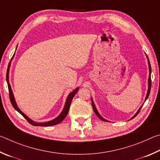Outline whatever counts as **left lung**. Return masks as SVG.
I'll use <instances>...</instances> for the list:
<instances>
[{"mask_svg":"<svg viewBox=\"0 0 160 160\" xmlns=\"http://www.w3.org/2000/svg\"><path fill=\"white\" fill-rule=\"evenodd\" d=\"M147 58H148V57H147ZM148 65H149V72H150V74H149V78H148V93H147L146 98H145V101L148 99V96H149L150 93V89H151V66H150V62H149V60H148ZM91 102H92V107H93V109L94 112L96 113V115H97L98 117V118H100V119L102 120V121H104V122H108V120L105 119L104 118H102V117L101 116H100V114L98 113V112L97 109L96 108V106H95V105H94V102H93V99H92V100H91ZM142 105L141 106V108H139V110H138V112H136V114H135V115H134L133 117H131V119H133L134 117H135L136 116H137V114H138L139 113V112H140V110H141V109L142 108Z\"/></svg>","mask_w":160,"mask_h":160,"instance_id":"obj_1","label":"left lung"}]
</instances>
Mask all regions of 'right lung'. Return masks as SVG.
<instances>
[{"label":"right lung","instance_id":"obj_1","mask_svg":"<svg viewBox=\"0 0 160 160\" xmlns=\"http://www.w3.org/2000/svg\"><path fill=\"white\" fill-rule=\"evenodd\" d=\"M10 62L9 63V65H8V68L7 70V74H6V80H7V83H8V90H9V96H10V102L12 103V105L13 106V108L15 109V110L18 112L19 113H20L22 116H23L25 119L27 120V122L29 123L30 124H32L33 126H36V127H38V126H41V127H50V126H54L56 124H58L59 123H60L61 122H62V120L65 118L66 116L68 114V112L69 110V107L70 105H71L72 100L74 98V95L77 93V91H78V88H76L75 90L73 91L71 93H69V95L67 97V98L66 100V102L65 105H64V107L63 108V110L62 111V112L60 114L58 117H56L55 119L51 120V121L47 122H41V123H38V122H35L32 121V119H29L26 114H24L22 112L19 110V108H18V106L17 105V103L15 102V98H14L13 96V93L12 91V89H11L10 87V84L9 83V69H10Z\"/></svg>","mask_w":160,"mask_h":160}]
</instances>
